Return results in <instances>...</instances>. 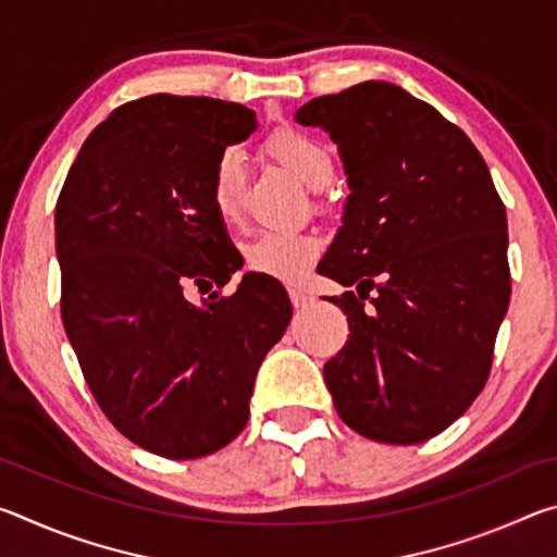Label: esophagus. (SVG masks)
Masks as SVG:
<instances>
[{"label":"esophagus","mask_w":557,"mask_h":557,"mask_svg":"<svg viewBox=\"0 0 557 557\" xmlns=\"http://www.w3.org/2000/svg\"><path fill=\"white\" fill-rule=\"evenodd\" d=\"M289 299H292V305H295L297 309L309 307L314 301V297L309 295L307 289H301V287H289Z\"/></svg>","instance_id":"34e87169"}]
</instances>
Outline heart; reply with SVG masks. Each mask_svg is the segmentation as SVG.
I'll list each match as a JSON object with an SVG mask.
<instances>
[{"label":"heart","mask_w":557,"mask_h":557,"mask_svg":"<svg viewBox=\"0 0 557 557\" xmlns=\"http://www.w3.org/2000/svg\"><path fill=\"white\" fill-rule=\"evenodd\" d=\"M272 159L295 174L309 188H322L334 174V157L322 139L299 127H277L265 139ZM211 201L223 221L240 211L243 157L235 147H223L211 166ZM319 256V238L312 233H260L245 248V265L260 275L295 282L307 275Z\"/></svg>","instance_id":"obj_1"}]
</instances>
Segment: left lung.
<instances>
[{"instance_id":"left-lung-1","label":"left lung","mask_w":557,"mask_h":557,"mask_svg":"<svg viewBox=\"0 0 557 557\" xmlns=\"http://www.w3.org/2000/svg\"><path fill=\"white\" fill-rule=\"evenodd\" d=\"M324 127L348 176L344 225L319 272L348 342L324 363L334 408L358 435L418 445L484 391L511 299L508 225L479 149L457 125L383 81L297 110Z\"/></svg>"}]
</instances>
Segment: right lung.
Here are the masks:
<instances>
[{
    "mask_svg": "<svg viewBox=\"0 0 557 557\" xmlns=\"http://www.w3.org/2000/svg\"><path fill=\"white\" fill-rule=\"evenodd\" d=\"M256 112L157 92L90 132L55 203L61 317L83 379L129 442L196 459L240 435L262 358L292 319L285 287L243 268L211 201L223 147ZM186 284L220 287L203 308Z\"/></svg>",
    "mask_w": 557,
    "mask_h": 557,
    "instance_id": "1",
    "label": "right lung"
}]
</instances>
